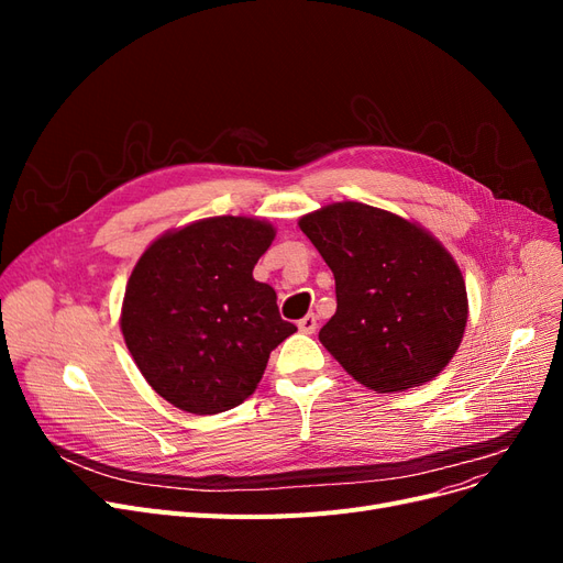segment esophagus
I'll return each instance as SVG.
<instances>
[{
    "label": "esophagus",
    "mask_w": 563,
    "mask_h": 563,
    "mask_svg": "<svg viewBox=\"0 0 563 563\" xmlns=\"http://www.w3.org/2000/svg\"><path fill=\"white\" fill-rule=\"evenodd\" d=\"M298 329L302 333H314L317 331V317L314 314H305L300 321H298Z\"/></svg>",
    "instance_id": "esophagus-1"
}]
</instances>
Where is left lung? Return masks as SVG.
Returning a JSON list of instances; mask_svg holds the SVG:
<instances>
[{
    "label": "left lung",
    "mask_w": 563,
    "mask_h": 563,
    "mask_svg": "<svg viewBox=\"0 0 563 563\" xmlns=\"http://www.w3.org/2000/svg\"><path fill=\"white\" fill-rule=\"evenodd\" d=\"M335 277V314L321 345L373 391L432 380L455 354L467 291L451 253L408 220L360 201L300 218Z\"/></svg>",
    "instance_id": "obj_1"
}]
</instances>
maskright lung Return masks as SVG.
Returning a JSON list of instances; mask_svg holds the SVG:
<instances>
[{
	"instance_id": "obj_1",
	"label": "right lung",
	"mask_w": 563,
	"mask_h": 563,
	"mask_svg": "<svg viewBox=\"0 0 563 563\" xmlns=\"http://www.w3.org/2000/svg\"><path fill=\"white\" fill-rule=\"evenodd\" d=\"M275 240L255 218L218 216L168 232L135 263L122 333L159 397L187 413L240 406L258 387L269 352L296 333L275 288L253 267Z\"/></svg>"
}]
</instances>
